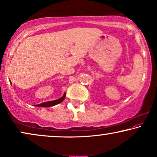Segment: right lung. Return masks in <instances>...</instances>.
<instances>
[{"instance_id":"right-lung-1","label":"right lung","mask_w":157,"mask_h":157,"mask_svg":"<svg viewBox=\"0 0 157 157\" xmlns=\"http://www.w3.org/2000/svg\"><path fill=\"white\" fill-rule=\"evenodd\" d=\"M65 92L64 93L63 96L60 98L59 99H57V100H53V101H45V102L41 103V104H38V105H35V106L36 107H52V106H55L57 105V104L61 103L65 98Z\"/></svg>"}]
</instances>
